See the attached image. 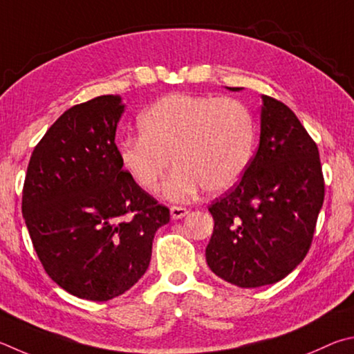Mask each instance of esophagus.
Wrapping results in <instances>:
<instances>
[{
  "label": "esophagus",
  "instance_id": "34e87169",
  "mask_svg": "<svg viewBox=\"0 0 354 354\" xmlns=\"http://www.w3.org/2000/svg\"><path fill=\"white\" fill-rule=\"evenodd\" d=\"M187 214H188V208L177 207V205L171 207V218H172L174 221L182 219V218H185V216H187Z\"/></svg>",
  "mask_w": 354,
  "mask_h": 354
}]
</instances>
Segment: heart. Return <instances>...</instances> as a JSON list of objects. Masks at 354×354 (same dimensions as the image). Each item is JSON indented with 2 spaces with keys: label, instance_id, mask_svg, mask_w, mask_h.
Listing matches in <instances>:
<instances>
[{
  "label": "heart",
  "instance_id": "heart-1",
  "mask_svg": "<svg viewBox=\"0 0 354 354\" xmlns=\"http://www.w3.org/2000/svg\"><path fill=\"white\" fill-rule=\"evenodd\" d=\"M140 136L120 142L121 165L147 193L157 191L171 166L163 194L187 202L203 188L221 194L236 185L250 163L255 124L243 102L171 93L160 97L138 118Z\"/></svg>",
  "mask_w": 354,
  "mask_h": 354
}]
</instances>
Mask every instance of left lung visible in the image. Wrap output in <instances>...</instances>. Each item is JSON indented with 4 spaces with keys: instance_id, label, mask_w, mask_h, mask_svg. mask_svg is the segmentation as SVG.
<instances>
[{
    "instance_id": "8db88e82",
    "label": "left lung",
    "mask_w": 354,
    "mask_h": 354,
    "mask_svg": "<svg viewBox=\"0 0 354 354\" xmlns=\"http://www.w3.org/2000/svg\"><path fill=\"white\" fill-rule=\"evenodd\" d=\"M324 197L315 141L286 104L263 96L255 157L243 178L208 208L214 219L208 268L239 288L283 280L311 247Z\"/></svg>"
}]
</instances>
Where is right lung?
<instances>
[{
  "instance_id": "add662e5",
  "label": "right lung",
  "mask_w": 354,
  "mask_h": 354,
  "mask_svg": "<svg viewBox=\"0 0 354 354\" xmlns=\"http://www.w3.org/2000/svg\"><path fill=\"white\" fill-rule=\"evenodd\" d=\"M124 111L105 95L68 109L34 147L21 209L53 281L79 299L107 301L145 275L169 208L122 169L115 142Z\"/></svg>"
}]
</instances>
